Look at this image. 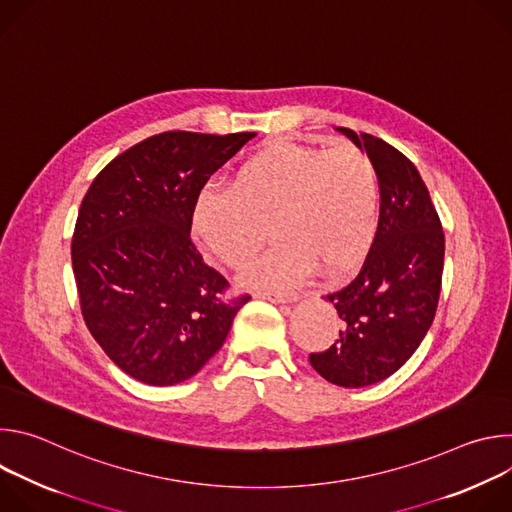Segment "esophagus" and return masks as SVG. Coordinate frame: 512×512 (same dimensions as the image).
Here are the masks:
<instances>
[{
  "label": "esophagus",
  "mask_w": 512,
  "mask_h": 512,
  "mask_svg": "<svg viewBox=\"0 0 512 512\" xmlns=\"http://www.w3.org/2000/svg\"><path fill=\"white\" fill-rule=\"evenodd\" d=\"M255 298H263V300H269L273 304H287V302H296L298 294H281V291L261 289V291H255Z\"/></svg>",
  "instance_id": "34e87169"
}]
</instances>
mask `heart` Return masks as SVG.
Masks as SVG:
<instances>
[{"mask_svg":"<svg viewBox=\"0 0 512 512\" xmlns=\"http://www.w3.org/2000/svg\"><path fill=\"white\" fill-rule=\"evenodd\" d=\"M379 212L377 168L356 145L320 150L271 141L239 166L231 188L200 192L192 233L218 261L243 269L263 249L275 218L281 239L247 279L279 285L316 265L340 273L360 263L375 241Z\"/></svg>","mask_w":512,"mask_h":512,"instance_id":"1","label":"heart"}]
</instances>
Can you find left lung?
Wrapping results in <instances>:
<instances>
[{
	"instance_id": "1",
	"label": "left lung",
	"mask_w": 512,
	"mask_h": 512,
	"mask_svg": "<svg viewBox=\"0 0 512 512\" xmlns=\"http://www.w3.org/2000/svg\"><path fill=\"white\" fill-rule=\"evenodd\" d=\"M379 174L381 212L358 273L326 300L342 320L338 340L310 362L326 381L356 389L399 371L425 338L442 289L444 231L417 168L393 145L338 127Z\"/></svg>"
}]
</instances>
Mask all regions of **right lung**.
<instances>
[{
  "label": "right lung",
  "mask_w": 512,
  "mask_h": 512,
  "mask_svg": "<svg viewBox=\"0 0 512 512\" xmlns=\"http://www.w3.org/2000/svg\"><path fill=\"white\" fill-rule=\"evenodd\" d=\"M257 133L164 131L93 180L72 235L85 324L129 377L168 387L223 346L249 294L206 265L190 229L200 190Z\"/></svg>",
  "instance_id": "1"
}]
</instances>
